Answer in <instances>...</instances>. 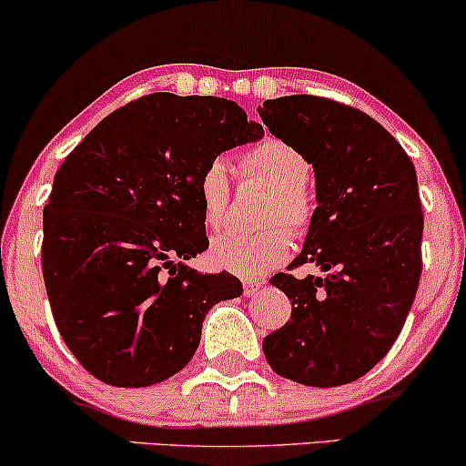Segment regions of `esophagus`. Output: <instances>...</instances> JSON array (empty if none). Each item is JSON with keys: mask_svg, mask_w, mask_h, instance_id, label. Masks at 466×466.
<instances>
[{"mask_svg": "<svg viewBox=\"0 0 466 466\" xmlns=\"http://www.w3.org/2000/svg\"><path fill=\"white\" fill-rule=\"evenodd\" d=\"M260 289H263V282L260 280H245L243 282L245 296H256V293H260Z\"/></svg>", "mask_w": 466, "mask_h": 466, "instance_id": "obj_1", "label": "esophagus"}]
</instances>
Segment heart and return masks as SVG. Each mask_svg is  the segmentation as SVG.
<instances>
[{"instance_id": "heart-1", "label": "heart", "mask_w": 466, "mask_h": 466, "mask_svg": "<svg viewBox=\"0 0 466 466\" xmlns=\"http://www.w3.org/2000/svg\"><path fill=\"white\" fill-rule=\"evenodd\" d=\"M245 173L256 175L271 188L276 197L269 203L267 223H285L293 232H302L311 223L313 203L307 184L311 177V162L300 148L278 137L254 144L240 159ZM229 192V166L223 157H215L201 170L197 181L203 223L208 228H218L226 218ZM291 237L287 228H271L260 234L228 232L212 240L210 260L218 269L243 278L263 276L274 269L289 256Z\"/></svg>"}]
</instances>
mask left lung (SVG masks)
Masks as SVG:
<instances>
[{
  "mask_svg": "<svg viewBox=\"0 0 466 466\" xmlns=\"http://www.w3.org/2000/svg\"><path fill=\"white\" fill-rule=\"evenodd\" d=\"M258 116L313 166L318 208L291 267L319 269L269 280L291 300V319L265 337V357L302 386H344L392 349L419 289L414 164L379 122L333 100L282 96Z\"/></svg>",
  "mask_w": 466,
  "mask_h": 466,
  "instance_id": "left-lung-1",
  "label": "left lung"
}]
</instances>
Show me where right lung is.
Instances as JSON below:
<instances>
[{"instance_id": "obj_1", "label": "right lung", "mask_w": 466, "mask_h": 466, "mask_svg": "<svg viewBox=\"0 0 466 466\" xmlns=\"http://www.w3.org/2000/svg\"><path fill=\"white\" fill-rule=\"evenodd\" d=\"M263 136L232 100L159 92L106 116L56 170L46 291L63 341L96 379L144 388L173 377L208 311L243 293L238 278L186 260L208 249L201 170Z\"/></svg>"}]
</instances>
